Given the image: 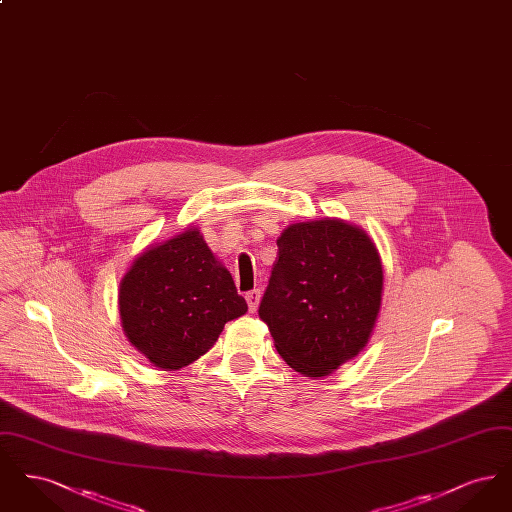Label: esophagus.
Segmentation results:
<instances>
[{"instance_id": "1", "label": "esophagus", "mask_w": 512, "mask_h": 512, "mask_svg": "<svg viewBox=\"0 0 512 512\" xmlns=\"http://www.w3.org/2000/svg\"><path fill=\"white\" fill-rule=\"evenodd\" d=\"M245 301H247L249 311L255 313L259 307V301H261V290H251V292L245 293Z\"/></svg>"}]
</instances>
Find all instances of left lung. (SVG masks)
I'll return each mask as SVG.
<instances>
[{
	"instance_id": "8db88e82",
	"label": "left lung",
	"mask_w": 512,
	"mask_h": 512,
	"mask_svg": "<svg viewBox=\"0 0 512 512\" xmlns=\"http://www.w3.org/2000/svg\"><path fill=\"white\" fill-rule=\"evenodd\" d=\"M259 317L282 359L322 378L363 351L382 303L376 245L340 219L290 224L276 240Z\"/></svg>"
}]
</instances>
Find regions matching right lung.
Segmentation results:
<instances>
[{
    "mask_svg": "<svg viewBox=\"0 0 512 512\" xmlns=\"http://www.w3.org/2000/svg\"><path fill=\"white\" fill-rule=\"evenodd\" d=\"M119 311L126 338L149 363L180 370L205 355L247 303L199 230L188 228L132 263L121 280Z\"/></svg>",
    "mask_w": 512,
    "mask_h": 512,
    "instance_id": "right-lung-1",
    "label": "right lung"
}]
</instances>
